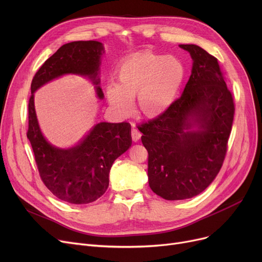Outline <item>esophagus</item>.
<instances>
[{
	"label": "esophagus",
	"instance_id": "1",
	"mask_svg": "<svg viewBox=\"0 0 262 262\" xmlns=\"http://www.w3.org/2000/svg\"><path fill=\"white\" fill-rule=\"evenodd\" d=\"M130 135H132V139H133V141H135V142L138 141V140L140 139V137H141L140 132H139L138 129H137V127H136V126H133V127H132Z\"/></svg>",
	"mask_w": 262,
	"mask_h": 262
}]
</instances>
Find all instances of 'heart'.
I'll return each mask as SVG.
<instances>
[{
	"label": "heart",
	"instance_id": "b5f03b06",
	"mask_svg": "<svg viewBox=\"0 0 262 262\" xmlns=\"http://www.w3.org/2000/svg\"><path fill=\"white\" fill-rule=\"evenodd\" d=\"M118 84L106 87V96L121 117L134 112L137 96L140 112L158 117L175 102L186 78V68L176 57L150 51L136 53L124 59L116 71Z\"/></svg>",
	"mask_w": 262,
	"mask_h": 262
}]
</instances>
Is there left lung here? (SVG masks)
<instances>
[{"instance_id":"1","label":"left lung","mask_w":262,"mask_h":262,"mask_svg":"<svg viewBox=\"0 0 262 262\" xmlns=\"http://www.w3.org/2000/svg\"><path fill=\"white\" fill-rule=\"evenodd\" d=\"M193 59L181 98L166 113L142 124L148 153V185L168 201L191 199L222 168L235 104L217 59L195 45H181Z\"/></svg>"}]
</instances>
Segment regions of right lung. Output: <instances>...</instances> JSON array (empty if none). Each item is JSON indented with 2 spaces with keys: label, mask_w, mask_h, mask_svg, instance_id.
I'll list each match as a JSON object with an SVG mask.
<instances>
[{
  "label": "right lung",
  "mask_w": 262,
  "mask_h": 262,
  "mask_svg": "<svg viewBox=\"0 0 262 262\" xmlns=\"http://www.w3.org/2000/svg\"><path fill=\"white\" fill-rule=\"evenodd\" d=\"M103 45L99 41H73L60 47L36 72L29 101V138L35 161L46 187L57 199L71 204H89L101 198L109 185L114 161L132 145L130 124L101 122L70 148L47 141L39 127L34 93L47 82L64 74L88 76L96 94L104 98L99 71Z\"/></svg>",
  "instance_id": "obj_1"
}]
</instances>
